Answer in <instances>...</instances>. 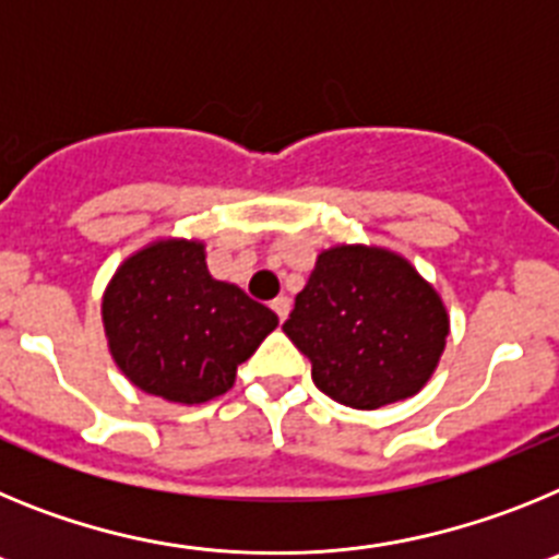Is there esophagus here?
Masks as SVG:
<instances>
[{
	"label": "esophagus",
	"instance_id": "esophagus-1",
	"mask_svg": "<svg viewBox=\"0 0 559 559\" xmlns=\"http://www.w3.org/2000/svg\"><path fill=\"white\" fill-rule=\"evenodd\" d=\"M271 308H274V313L280 316V322H285V319H288V313H290V299L285 294H280L274 302H271Z\"/></svg>",
	"mask_w": 559,
	"mask_h": 559
}]
</instances>
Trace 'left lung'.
<instances>
[{"label":"left lung","instance_id":"8db88e82","mask_svg":"<svg viewBox=\"0 0 559 559\" xmlns=\"http://www.w3.org/2000/svg\"><path fill=\"white\" fill-rule=\"evenodd\" d=\"M283 330L308 355L316 386L341 406L369 412L426 386L451 322L406 257L333 246L316 260Z\"/></svg>","mask_w":559,"mask_h":559}]
</instances>
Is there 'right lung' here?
I'll use <instances>...</instances> for the list:
<instances>
[{"mask_svg":"<svg viewBox=\"0 0 559 559\" xmlns=\"http://www.w3.org/2000/svg\"><path fill=\"white\" fill-rule=\"evenodd\" d=\"M276 324L274 310L210 274L201 240L147 243L103 294L114 364L136 389L181 406L229 392Z\"/></svg>","mask_w":559,"mask_h":559,"instance_id":"add662e5","label":"right lung"}]
</instances>
